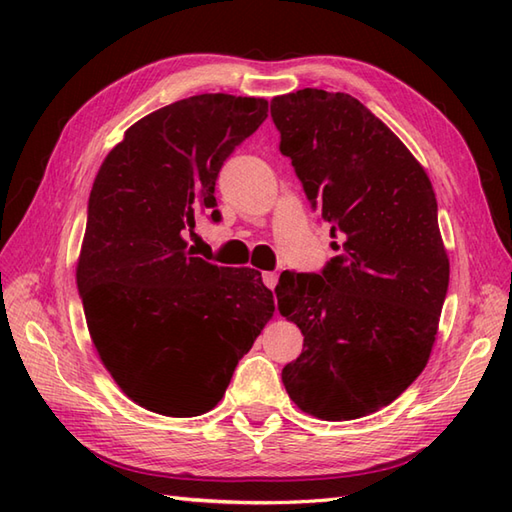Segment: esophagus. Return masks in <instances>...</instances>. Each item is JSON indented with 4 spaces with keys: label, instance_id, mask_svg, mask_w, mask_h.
Masks as SVG:
<instances>
[{
    "label": "esophagus",
    "instance_id": "esophagus-1",
    "mask_svg": "<svg viewBox=\"0 0 512 512\" xmlns=\"http://www.w3.org/2000/svg\"><path fill=\"white\" fill-rule=\"evenodd\" d=\"M262 279H264V284H266L270 290H273V288L277 286L279 275H277V273H264V275H262Z\"/></svg>",
    "mask_w": 512,
    "mask_h": 512
}]
</instances>
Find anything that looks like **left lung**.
Listing matches in <instances>:
<instances>
[{"label":"left lung","mask_w":512,"mask_h":512,"mask_svg":"<svg viewBox=\"0 0 512 512\" xmlns=\"http://www.w3.org/2000/svg\"><path fill=\"white\" fill-rule=\"evenodd\" d=\"M270 116L279 151L339 239L319 275L279 277V312L303 334L281 380L314 418H363L420 376L436 341L449 288L436 193L402 140L350 94L275 96Z\"/></svg>","instance_id":"obj_1"}]
</instances>
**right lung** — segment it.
Segmentation results:
<instances>
[{"label": "right lung", "instance_id": "1", "mask_svg": "<svg viewBox=\"0 0 512 512\" xmlns=\"http://www.w3.org/2000/svg\"><path fill=\"white\" fill-rule=\"evenodd\" d=\"M266 116V99L189 96L129 127L96 173L76 264L85 321L123 394L162 416L211 411L275 312L262 277L184 239L202 215L220 222L217 173Z\"/></svg>", "mask_w": 512, "mask_h": 512}]
</instances>
